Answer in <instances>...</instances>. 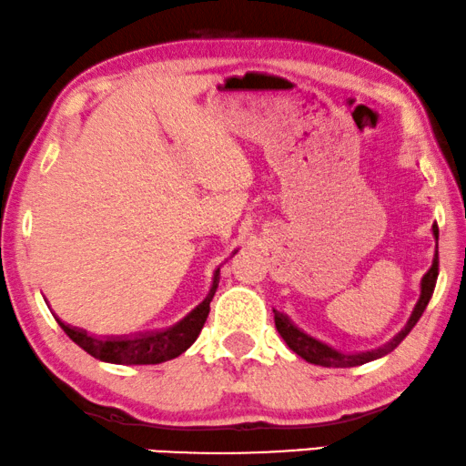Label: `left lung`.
Listing matches in <instances>:
<instances>
[{
	"instance_id": "left-lung-1",
	"label": "left lung",
	"mask_w": 466,
	"mask_h": 466,
	"mask_svg": "<svg viewBox=\"0 0 466 466\" xmlns=\"http://www.w3.org/2000/svg\"><path fill=\"white\" fill-rule=\"evenodd\" d=\"M432 236H435V240H439V230H435V226H432ZM437 270H439V247H435L432 264L420 280V299L416 301V306L410 314L408 323H405V327L397 333V336H392L390 342L378 346V349H373V350L344 352V350L333 349V346L320 342V339L312 338L310 333L299 329V327L293 323L289 317H285L283 312H277V310H274V325H277L280 338L285 339L287 346H289V349L296 352V355H299L301 359H306L308 363L323 365V367H355V365L376 361V359H382L386 355H390V352L395 350L405 338H408V333L414 329V325L418 323V319L422 317L424 308H427V304H429V299L432 296V289H435L437 274H439Z\"/></svg>"
}]
</instances>
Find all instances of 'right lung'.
Here are the masks:
<instances>
[{"label":"right lung","instance_id":"add662e5","mask_svg":"<svg viewBox=\"0 0 466 466\" xmlns=\"http://www.w3.org/2000/svg\"><path fill=\"white\" fill-rule=\"evenodd\" d=\"M219 287V277L215 274L211 289L194 310H189L181 320L175 325L167 327L160 331H146L135 333V336H111V338H96L90 336L88 331L77 329V327L65 325L56 317L61 329L74 339V342L88 352L90 357L99 359L103 363L116 365H156L165 363L170 359L179 357L200 336L205 320L211 310V299Z\"/></svg>","mask_w":466,"mask_h":466}]
</instances>
